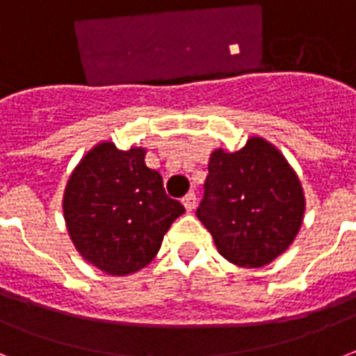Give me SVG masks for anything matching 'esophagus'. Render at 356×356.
Returning <instances> with one entry per match:
<instances>
[{
  "mask_svg": "<svg viewBox=\"0 0 356 356\" xmlns=\"http://www.w3.org/2000/svg\"><path fill=\"white\" fill-rule=\"evenodd\" d=\"M183 205L186 211H194V207H196V194H194V192H188V194L183 197Z\"/></svg>",
  "mask_w": 356,
  "mask_h": 356,
  "instance_id": "1",
  "label": "esophagus"
}]
</instances>
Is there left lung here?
<instances>
[{
	"label": "left lung",
	"mask_w": 356,
	"mask_h": 356,
	"mask_svg": "<svg viewBox=\"0 0 356 356\" xmlns=\"http://www.w3.org/2000/svg\"><path fill=\"white\" fill-rule=\"evenodd\" d=\"M305 209L297 173L267 140L254 136L235 153H211L196 214L233 265L257 268L284 254L302 226Z\"/></svg>",
	"instance_id": "left-lung-1"
}]
</instances>
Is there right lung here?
Instances as JSON below:
<instances>
[{
    "mask_svg": "<svg viewBox=\"0 0 356 356\" xmlns=\"http://www.w3.org/2000/svg\"><path fill=\"white\" fill-rule=\"evenodd\" d=\"M184 213L145 166V149L97 143L70 173L63 194L67 232L80 256L110 276L153 261L173 220Z\"/></svg>",
    "mask_w": 356,
    "mask_h": 356,
    "instance_id": "add662e5",
    "label": "right lung"
}]
</instances>
